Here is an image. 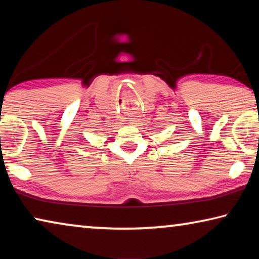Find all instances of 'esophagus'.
Wrapping results in <instances>:
<instances>
[{"instance_id":"obj_1","label":"esophagus","mask_w":259,"mask_h":259,"mask_svg":"<svg viewBox=\"0 0 259 259\" xmlns=\"http://www.w3.org/2000/svg\"><path fill=\"white\" fill-rule=\"evenodd\" d=\"M133 123H134V122H133Z\"/></svg>"}]
</instances>
